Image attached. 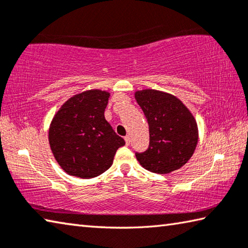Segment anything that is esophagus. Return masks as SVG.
<instances>
[{"label":"esophagus","instance_id":"esophagus-1","mask_svg":"<svg viewBox=\"0 0 248 248\" xmlns=\"http://www.w3.org/2000/svg\"><path fill=\"white\" fill-rule=\"evenodd\" d=\"M124 141H125V144L129 145V144H130V142H131V138H130V136L124 137Z\"/></svg>","mask_w":248,"mask_h":248}]
</instances>
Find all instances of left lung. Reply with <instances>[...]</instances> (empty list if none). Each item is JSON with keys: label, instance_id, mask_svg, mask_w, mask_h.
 <instances>
[{"label": "left lung", "instance_id": "left-lung-1", "mask_svg": "<svg viewBox=\"0 0 248 248\" xmlns=\"http://www.w3.org/2000/svg\"><path fill=\"white\" fill-rule=\"evenodd\" d=\"M149 124L150 145L136 157L143 169L170 174L189 161L198 144V125L194 115L176 96L157 90L134 93Z\"/></svg>", "mask_w": 248, "mask_h": 248}]
</instances>
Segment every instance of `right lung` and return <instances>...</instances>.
<instances>
[{
    "label": "right lung",
    "instance_id": "obj_1",
    "mask_svg": "<svg viewBox=\"0 0 248 248\" xmlns=\"http://www.w3.org/2000/svg\"><path fill=\"white\" fill-rule=\"evenodd\" d=\"M110 94L89 90L70 97L62 105L49 127L50 149L58 164L75 177L94 178L112 165L123 138L105 119Z\"/></svg>",
    "mask_w": 248,
    "mask_h": 248
}]
</instances>
